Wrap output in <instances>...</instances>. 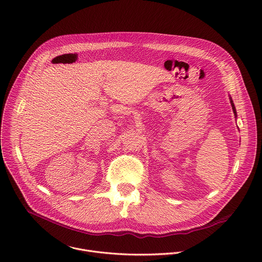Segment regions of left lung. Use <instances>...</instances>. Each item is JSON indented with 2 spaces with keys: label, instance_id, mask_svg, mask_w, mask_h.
Segmentation results:
<instances>
[{
  "label": "left lung",
  "instance_id": "obj_1",
  "mask_svg": "<svg viewBox=\"0 0 262 262\" xmlns=\"http://www.w3.org/2000/svg\"><path fill=\"white\" fill-rule=\"evenodd\" d=\"M230 101H231V105H232V108H233V111H234L235 117H237V110H236V107H235L234 102H233V100H232V97H230Z\"/></svg>",
  "mask_w": 262,
  "mask_h": 262
}]
</instances>
